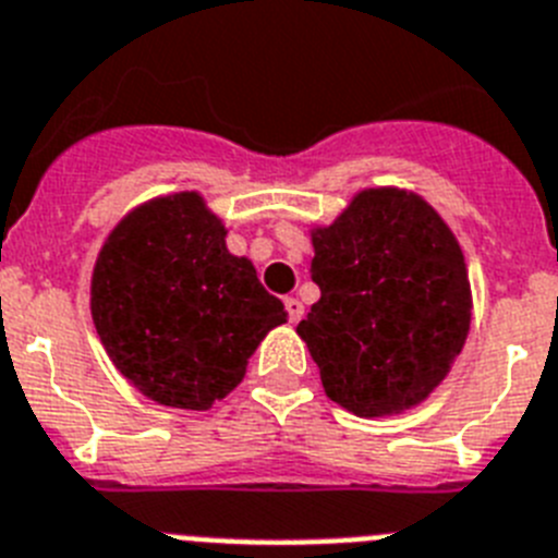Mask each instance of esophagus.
<instances>
[{"mask_svg": "<svg viewBox=\"0 0 558 558\" xmlns=\"http://www.w3.org/2000/svg\"><path fill=\"white\" fill-rule=\"evenodd\" d=\"M286 312H289L292 323H300L303 319V303L298 298H286Z\"/></svg>", "mask_w": 558, "mask_h": 558, "instance_id": "obj_1", "label": "esophagus"}]
</instances>
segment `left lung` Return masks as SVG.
<instances>
[{"mask_svg":"<svg viewBox=\"0 0 558 558\" xmlns=\"http://www.w3.org/2000/svg\"><path fill=\"white\" fill-rule=\"evenodd\" d=\"M319 300L298 333L326 396L360 418L399 415L447 379L472 323L463 250L435 207L367 187L312 230Z\"/></svg>","mask_w":558,"mask_h":558,"instance_id":"obj_1","label":"left lung"}]
</instances>
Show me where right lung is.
Returning a JSON list of instances; mask_svg holds the SVG:
<instances>
[{
    "instance_id": "right-lung-1",
    "label": "right lung",
    "mask_w": 558,
    "mask_h": 558,
    "mask_svg": "<svg viewBox=\"0 0 558 558\" xmlns=\"http://www.w3.org/2000/svg\"><path fill=\"white\" fill-rule=\"evenodd\" d=\"M196 191L157 196L123 216L92 269V323L140 393L210 410L241 385L246 362L286 308Z\"/></svg>"
}]
</instances>
